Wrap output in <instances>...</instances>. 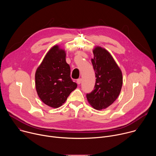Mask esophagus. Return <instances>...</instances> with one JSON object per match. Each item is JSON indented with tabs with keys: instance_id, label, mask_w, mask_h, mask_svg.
I'll return each instance as SVG.
<instances>
[{
	"instance_id": "1",
	"label": "esophagus",
	"mask_w": 156,
	"mask_h": 156,
	"mask_svg": "<svg viewBox=\"0 0 156 156\" xmlns=\"http://www.w3.org/2000/svg\"><path fill=\"white\" fill-rule=\"evenodd\" d=\"M81 81H82L81 78H78V79L76 80V83H77V84H80L81 83Z\"/></svg>"
}]
</instances>
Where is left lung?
<instances>
[{"label": "left lung", "mask_w": 156, "mask_h": 156, "mask_svg": "<svg viewBox=\"0 0 156 156\" xmlns=\"http://www.w3.org/2000/svg\"><path fill=\"white\" fill-rule=\"evenodd\" d=\"M91 59L96 74L94 90L86 94L88 102L95 109L108 107L119 96L123 83L122 72L112 56L105 49L96 47Z\"/></svg>", "instance_id": "obj_1"}]
</instances>
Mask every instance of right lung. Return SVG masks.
<instances>
[{"label": "right lung", "instance_id": "add662e5", "mask_svg": "<svg viewBox=\"0 0 156 156\" xmlns=\"http://www.w3.org/2000/svg\"><path fill=\"white\" fill-rule=\"evenodd\" d=\"M65 51L56 45L44 58L35 74L36 89L41 100L53 108L60 107L77 87L70 77Z\"/></svg>", "mask_w": 156, "mask_h": 156}]
</instances>
